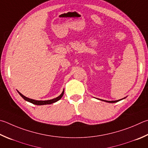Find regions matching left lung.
Wrapping results in <instances>:
<instances>
[{
    "mask_svg": "<svg viewBox=\"0 0 148 148\" xmlns=\"http://www.w3.org/2000/svg\"><path fill=\"white\" fill-rule=\"evenodd\" d=\"M124 98H123V99H124ZM122 100V99H121V100H115V101H107V100H102V101H105L106 102H108V103H115V102H118V101H119Z\"/></svg>",
    "mask_w": 148,
    "mask_h": 148,
    "instance_id": "8db88e82",
    "label": "left lung"
}]
</instances>
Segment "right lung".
Instances as JSON below:
<instances>
[{
    "mask_svg": "<svg viewBox=\"0 0 148 148\" xmlns=\"http://www.w3.org/2000/svg\"><path fill=\"white\" fill-rule=\"evenodd\" d=\"M17 92H18V94L21 95V97H22L24 100H25L26 101H29L30 102V103H33V104H35V105H37V106H42V105H47V104H51V103H55V102L58 101V100H60V99L62 98V96H63V94H64V90H63L62 93L61 94V95L58 96L57 98H53V99H52V100H33V99H30V98H28L27 97H26V96H25L24 95H23L22 94H21V92H18V91L17 90Z\"/></svg>",
    "mask_w": 148,
    "mask_h": 148,
    "instance_id": "1",
    "label": "right lung"
}]
</instances>
